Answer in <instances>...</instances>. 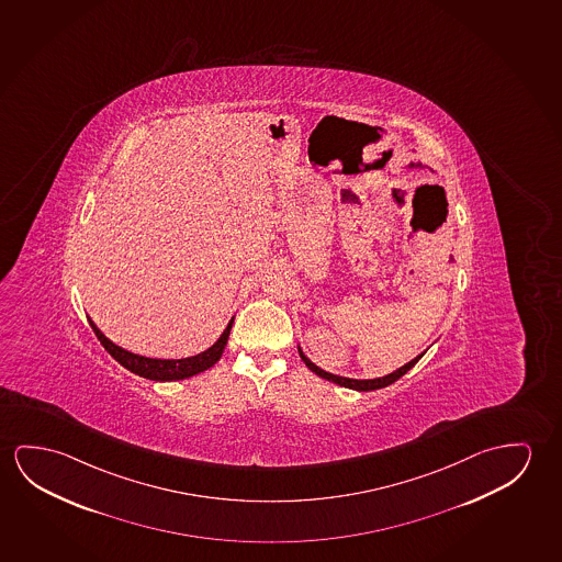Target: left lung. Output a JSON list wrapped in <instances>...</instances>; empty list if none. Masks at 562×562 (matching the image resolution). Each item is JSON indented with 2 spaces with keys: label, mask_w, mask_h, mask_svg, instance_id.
<instances>
[{
  "label": "left lung",
  "mask_w": 562,
  "mask_h": 562,
  "mask_svg": "<svg viewBox=\"0 0 562 562\" xmlns=\"http://www.w3.org/2000/svg\"><path fill=\"white\" fill-rule=\"evenodd\" d=\"M297 352H300V358H302L303 363H305L313 373H317L319 378H323V380L333 381V383H337L340 387L355 389V391H373V389L387 387L391 383H395L398 378H403V375L423 358L426 350H424L423 355L413 358L411 362L401 366L395 372L387 373V375H383V378H373V380H355V378H342V375H337V373L325 372V370H321L319 366H315L307 356L303 355L302 346L300 345H297Z\"/></svg>",
  "instance_id": "1"
}]
</instances>
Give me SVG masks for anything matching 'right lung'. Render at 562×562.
Wrapping results in <instances>:
<instances>
[{
  "label": "right lung",
  "mask_w": 562,
  "mask_h": 562,
  "mask_svg": "<svg viewBox=\"0 0 562 562\" xmlns=\"http://www.w3.org/2000/svg\"><path fill=\"white\" fill-rule=\"evenodd\" d=\"M87 319H89V325L93 328L95 337L99 338V342L104 346V350L113 356L114 360L124 366L126 370L136 373L139 378H146V380L179 381L192 378V375H196L200 372H206L207 368H212L222 358L235 317H232V321L227 323V327H225L224 333L220 335L216 342L206 348L204 352L189 356V358H179V360H165V358H147V356L134 355V352H130L126 348L114 345L111 338L104 337L95 323L91 321V317H87Z\"/></svg>",
  "instance_id": "obj_1"
}]
</instances>
